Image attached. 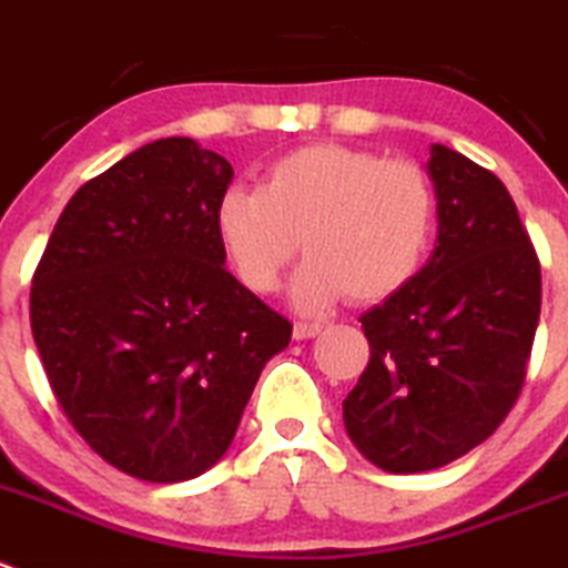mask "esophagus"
Returning a JSON list of instances; mask_svg holds the SVG:
<instances>
[{"label": "esophagus", "instance_id": "34e87169", "mask_svg": "<svg viewBox=\"0 0 568 568\" xmlns=\"http://www.w3.org/2000/svg\"><path fill=\"white\" fill-rule=\"evenodd\" d=\"M321 328H323V323L298 321V323H295L293 334H295V339H312V337H315V334H321Z\"/></svg>", "mask_w": 568, "mask_h": 568}]
</instances>
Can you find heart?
Masks as SVG:
<instances>
[{
    "instance_id": "1",
    "label": "heart",
    "mask_w": 568,
    "mask_h": 568,
    "mask_svg": "<svg viewBox=\"0 0 568 568\" xmlns=\"http://www.w3.org/2000/svg\"><path fill=\"white\" fill-rule=\"evenodd\" d=\"M435 220V186L418 164L315 144L275 161L262 192L229 189L217 234L242 284L258 295L278 287L301 240L306 262L293 298L321 310L345 293L356 304L396 295L424 264Z\"/></svg>"
}]
</instances>
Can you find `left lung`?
<instances>
[{
	"label": "left lung",
	"instance_id": "left-lung-1",
	"mask_svg": "<svg viewBox=\"0 0 568 568\" xmlns=\"http://www.w3.org/2000/svg\"><path fill=\"white\" fill-rule=\"evenodd\" d=\"M426 170L435 251L359 317L371 359L343 402L351 443L390 474L449 466L494 435L521 393L541 315V264L505 183L443 144Z\"/></svg>",
	"mask_w": 568,
	"mask_h": 568
}]
</instances>
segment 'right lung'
Instances as JSON below:
<instances>
[{
	"instance_id": "obj_1",
	"label": "right lung",
	"mask_w": 568,
	"mask_h": 568,
	"mask_svg": "<svg viewBox=\"0 0 568 568\" xmlns=\"http://www.w3.org/2000/svg\"><path fill=\"white\" fill-rule=\"evenodd\" d=\"M231 178L194 139L144 144L72 194L32 275V337L58 404L102 460L144 483L209 471L293 337L225 270Z\"/></svg>"
}]
</instances>
